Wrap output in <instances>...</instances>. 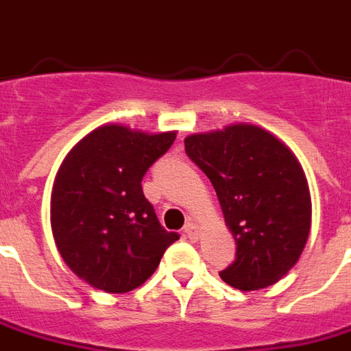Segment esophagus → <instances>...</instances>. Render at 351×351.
<instances>
[{
	"label": "esophagus",
	"mask_w": 351,
	"mask_h": 351,
	"mask_svg": "<svg viewBox=\"0 0 351 351\" xmlns=\"http://www.w3.org/2000/svg\"><path fill=\"white\" fill-rule=\"evenodd\" d=\"M184 234L188 235V239L195 241V239H197V235H199V232H197V226H195L193 222H188V224L184 226Z\"/></svg>",
	"instance_id": "34e87169"
}]
</instances>
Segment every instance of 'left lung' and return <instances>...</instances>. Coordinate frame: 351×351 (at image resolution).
<instances>
[{
	"label": "left lung",
	"instance_id": "obj_1",
	"mask_svg": "<svg viewBox=\"0 0 351 351\" xmlns=\"http://www.w3.org/2000/svg\"><path fill=\"white\" fill-rule=\"evenodd\" d=\"M186 156L209 176L235 237L228 285L256 291L293 268L310 234L312 203L300 163L285 144L254 125L186 136Z\"/></svg>",
	"mask_w": 351,
	"mask_h": 351
}]
</instances>
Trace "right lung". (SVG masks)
Returning <instances> with one entry per match:
<instances>
[{"mask_svg": "<svg viewBox=\"0 0 351 351\" xmlns=\"http://www.w3.org/2000/svg\"><path fill=\"white\" fill-rule=\"evenodd\" d=\"M104 125L66 156L53 186L51 224L73 274L106 293H129L159 266L180 235L159 224L142 178L175 142Z\"/></svg>", "mask_w": 351, "mask_h": 351, "instance_id": "1", "label": "right lung"}]
</instances>
